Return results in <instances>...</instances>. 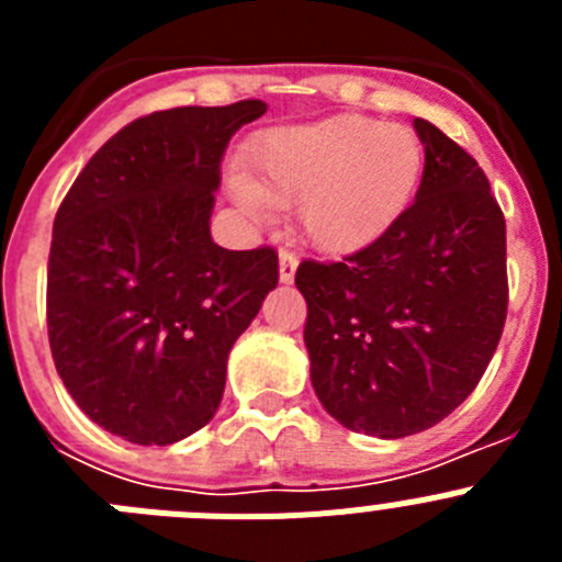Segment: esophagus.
I'll return each instance as SVG.
<instances>
[{"mask_svg":"<svg viewBox=\"0 0 562 562\" xmlns=\"http://www.w3.org/2000/svg\"><path fill=\"white\" fill-rule=\"evenodd\" d=\"M297 270V256L290 250H281L278 256V278H281V284H292V278H295Z\"/></svg>","mask_w":562,"mask_h":562,"instance_id":"1","label":"esophagus"}]
</instances>
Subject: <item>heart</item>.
Masks as SVG:
<instances>
[{
	"label": "heart",
	"instance_id": "1",
	"mask_svg": "<svg viewBox=\"0 0 562 562\" xmlns=\"http://www.w3.org/2000/svg\"><path fill=\"white\" fill-rule=\"evenodd\" d=\"M419 137L400 123L335 114L265 132L247 148V177L231 193L252 216L295 205L317 250L369 247L414 202L422 180Z\"/></svg>",
	"mask_w": 562,
	"mask_h": 562
}]
</instances>
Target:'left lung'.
Returning <instances> with one entry per match:
<instances>
[{
    "instance_id": "1",
    "label": "left lung",
    "mask_w": 562,
    "mask_h": 562,
    "mask_svg": "<svg viewBox=\"0 0 562 562\" xmlns=\"http://www.w3.org/2000/svg\"><path fill=\"white\" fill-rule=\"evenodd\" d=\"M425 171L408 211L295 286L317 400L355 434L402 439L473 394L506 321V225L484 171L434 123L414 121Z\"/></svg>"
}]
</instances>
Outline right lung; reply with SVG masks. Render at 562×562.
Wrapping results in <instances>:
<instances>
[{
    "instance_id": "add662e5",
    "label": "right lung",
    "mask_w": 562,
    "mask_h": 562,
    "mask_svg": "<svg viewBox=\"0 0 562 562\" xmlns=\"http://www.w3.org/2000/svg\"><path fill=\"white\" fill-rule=\"evenodd\" d=\"M265 101L180 106L128 123L64 196L47 261L49 349L78 408L132 445L205 428L227 355L278 284L270 247L211 236L220 162Z\"/></svg>"
}]
</instances>
